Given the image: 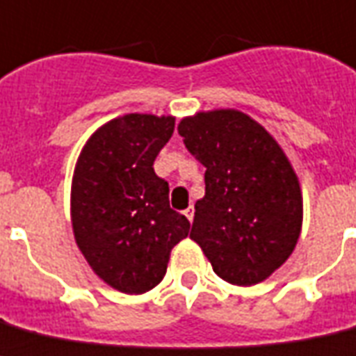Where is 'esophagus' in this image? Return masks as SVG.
<instances>
[{
  "mask_svg": "<svg viewBox=\"0 0 356 356\" xmlns=\"http://www.w3.org/2000/svg\"><path fill=\"white\" fill-rule=\"evenodd\" d=\"M184 215H186V217L189 218V222H191V220H193V217H195V207H193V206H189V207H187L186 211H184Z\"/></svg>",
  "mask_w": 356,
  "mask_h": 356,
  "instance_id": "1",
  "label": "esophagus"
}]
</instances>
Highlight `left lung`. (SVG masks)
Instances as JSON below:
<instances>
[{
  "label": "left lung",
  "instance_id": "left-lung-1",
  "mask_svg": "<svg viewBox=\"0 0 356 356\" xmlns=\"http://www.w3.org/2000/svg\"><path fill=\"white\" fill-rule=\"evenodd\" d=\"M178 134L206 167L189 237L227 283L268 280L294 252L303 224L301 186L285 150L235 108L187 115Z\"/></svg>",
  "mask_w": 356,
  "mask_h": 356
}]
</instances>
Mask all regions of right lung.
<instances>
[{"label": "right lung", "instance_id": "add662e5", "mask_svg": "<svg viewBox=\"0 0 356 356\" xmlns=\"http://www.w3.org/2000/svg\"><path fill=\"white\" fill-rule=\"evenodd\" d=\"M175 132V115L124 113L99 127L71 180L75 243L99 280L124 294L154 289L189 220L169 206V184L154 172Z\"/></svg>", "mask_w": 356, "mask_h": 356}]
</instances>
